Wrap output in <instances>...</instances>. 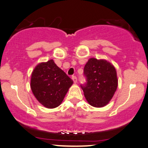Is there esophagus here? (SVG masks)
I'll list each match as a JSON object with an SVG mask.
<instances>
[{
    "mask_svg": "<svg viewBox=\"0 0 148 148\" xmlns=\"http://www.w3.org/2000/svg\"><path fill=\"white\" fill-rule=\"evenodd\" d=\"M72 79L73 80V81H74V83H77V78H76V76H73L72 77Z\"/></svg>",
    "mask_w": 148,
    "mask_h": 148,
    "instance_id": "obj_1",
    "label": "esophagus"
}]
</instances>
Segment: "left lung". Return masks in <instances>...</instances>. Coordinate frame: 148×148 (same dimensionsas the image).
<instances>
[{"instance_id": "8db88e82", "label": "left lung", "mask_w": 148, "mask_h": 148, "mask_svg": "<svg viewBox=\"0 0 148 148\" xmlns=\"http://www.w3.org/2000/svg\"><path fill=\"white\" fill-rule=\"evenodd\" d=\"M86 83L81 85L88 102L94 107H103L111 101L118 87L114 66L106 60L90 58L84 69Z\"/></svg>"}]
</instances>
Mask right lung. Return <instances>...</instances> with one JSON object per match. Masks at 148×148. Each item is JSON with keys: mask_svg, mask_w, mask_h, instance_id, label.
Wrapping results in <instances>:
<instances>
[{"mask_svg": "<svg viewBox=\"0 0 148 148\" xmlns=\"http://www.w3.org/2000/svg\"><path fill=\"white\" fill-rule=\"evenodd\" d=\"M72 84V80L50 60L35 67L30 88L39 102L46 108H53L62 103Z\"/></svg>", "mask_w": 148, "mask_h": 148, "instance_id": "1", "label": "right lung"}]
</instances>
